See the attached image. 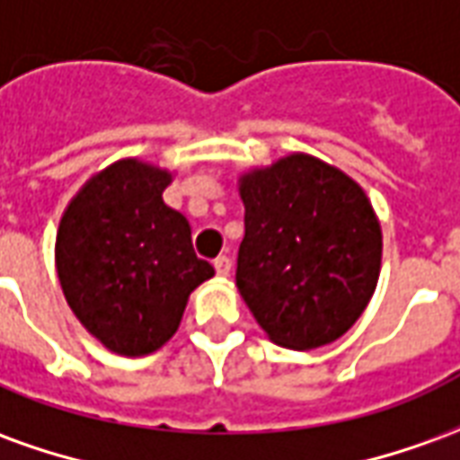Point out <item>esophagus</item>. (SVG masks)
<instances>
[{"label":"esophagus","instance_id":"34e87169","mask_svg":"<svg viewBox=\"0 0 460 460\" xmlns=\"http://www.w3.org/2000/svg\"><path fill=\"white\" fill-rule=\"evenodd\" d=\"M214 270H217V276L226 279V276L231 273V259H229V256H219V259H214Z\"/></svg>","mask_w":460,"mask_h":460}]
</instances>
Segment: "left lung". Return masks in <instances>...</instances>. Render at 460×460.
I'll use <instances>...</instances> for the list:
<instances>
[{
  "label": "left lung",
  "mask_w": 460,
  "mask_h": 460,
  "mask_svg": "<svg viewBox=\"0 0 460 460\" xmlns=\"http://www.w3.org/2000/svg\"><path fill=\"white\" fill-rule=\"evenodd\" d=\"M236 286L280 347L345 335L375 293L382 231L362 187L325 162L290 155L241 180Z\"/></svg>",
  "instance_id": "8db88e82"
}]
</instances>
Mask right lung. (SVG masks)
I'll return each instance as SVG.
<instances>
[{
  "instance_id": "right-lung-1",
  "label": "right lung",
  "mask_w": 460,
  "mask_h": 460,
  "mask_svg": "<svg viewBox=\"0 0 460 460\" xmlns=\"http://www.w3.org/2000/svg\"><path fill=\"white\" fill-rule=\"evenodd\" d=\"M167 172L122 160L78 191L56 236V270L85 330L118 355H150L180 328L190 293L214 276L190 221L162 201Z\"/></svg>"
}]
</instances>
